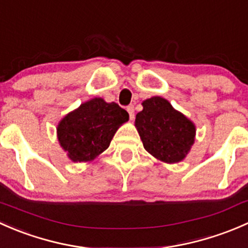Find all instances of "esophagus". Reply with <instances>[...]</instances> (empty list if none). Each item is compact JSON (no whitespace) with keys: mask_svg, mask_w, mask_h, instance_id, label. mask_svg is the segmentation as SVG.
Here are the masks:
<instances>
[{"mask_svg":"<svg viewBox=\"0 0 248 248\" xmlns=\"http://www.w3.org/2000/svg\"><path fill=\"white\" fill-rule=\"evenodd\" d=\"M127 111H128V114H129V119L133 120L134 119V107L128 106L127 107Z\"/></svg>","mask_w":248,"mask_h":248,"instance_id":"34e87169","label":"esophagus"}]
</instances>
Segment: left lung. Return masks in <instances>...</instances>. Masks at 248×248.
Segmentation results:
<instances>
[{"label": "left lung", "mask_w": 248, "mask_h": 248, "mask_svg": "<svg viewBox=\"0 0 248 248\" xmlns=\"http://www.w3.org/2000/svg\"><path fill=\"white\" fill-rule=\"evenodd\" d=\"M142 107L136 126L145 150L167 163L182 161L193 145L194 124L161 97L146 99Z\"/></svg>", "instance_id": "8db88e82"}]
</instances>
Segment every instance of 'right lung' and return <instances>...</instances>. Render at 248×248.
<instances>
[{
	"label": "right lung",
	"instance_id": "1",
	"mask_svg": "<svg viewBox=\"0 0 248 248\" xmlns=\"http://www.w3.org/2000/svg\"><path fill=\"white\" fill-rule=\"evenodd\" d=\"M128 117V112L119 104L93 98L60 122V144L73 162L91 161L108 149L115 132Z\"/></svg>",
	"mask_w": 248,
	"mask_h": 248
}]
</instances>
